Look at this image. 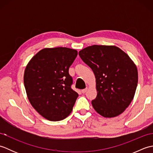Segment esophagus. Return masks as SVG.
<instances>
[{"instance_id":"1","label":"esophagus","mask_w":153,"mask_h":153,"mask_svg":"<svg viewBox=\"0 0 153 153\" xmlns=\"http://www.w3.org/2000/svg\"><path fill=\"white\" fill-rule=\"evenodd\" d=\"M87 89H88V88H85V89H84L82 90V93H86V92H87Z\"/></svg>"}]
</instances>
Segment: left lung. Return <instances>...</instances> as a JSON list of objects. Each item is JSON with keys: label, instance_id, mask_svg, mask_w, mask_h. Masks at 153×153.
Listing matches in <instances>:
<instances>
[{"label": "left lung", "instance_id": "1", "mask_svg": "<svg viewBox=\"0 0 153 153\" xmlns=\"http://www.w3.org/2000/svg\"><path fill=\"white\" fill-rule=\"evenodd\" d=\"M91 68L97 95L91 101L95 111L105 118L121 114L130 105L138 82L137 66L125 52L114 45H97L79 52Z\"/></svg>", "mask_w": 153, "mask_h": 153}]
</instances>
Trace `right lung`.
I'll use <instances>...</instances> for the list:
<instances>
[{
	"label": "right lung",
	"instance_id": "1",
	"mask_svg": "<svg viewBox=\"0 0 153 153\" xmlns=\"http://www.w3.org/2000/svg\"><path fill=\"white\" fill-rule=\"evenodd\" d=\"M77 51L66 47L45 48L29 61L24 83L31 106L50 121H60L72 111L78 94L71 89L68 70Z\"/></svg>",
	"mask_w": 153,
	"mask_h": 153
}]
</instances>
